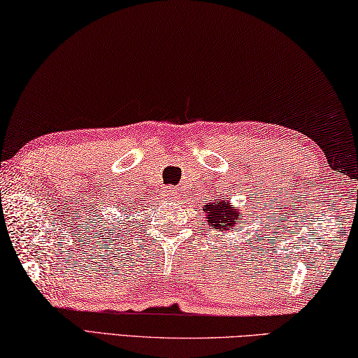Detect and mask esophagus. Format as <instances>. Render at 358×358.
<instances>
[{
	"label": "esophagus",
	"instance_id": "1",
	"mask_svg": "<svg viewBox=\"0 0 358 358\" xmlns=\"http://www.w3.org/2000/svg\"><path fill=\"white\" fill-rule=\"evenodd\" d=\"M174 192H176V189H173V188H166V192H165V198L166 199H173V198H176V196H174V194H176V193H174Z\"/></svg>",
	"mask_w": 358,
	"mask_h": 358
}]
</instances>
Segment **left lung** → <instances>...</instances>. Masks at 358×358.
<instances>
[{
	"mask_svg": "<svg viewBox=\"0 0 358 358\" xmlns=\"http://www.w3.org/2000/svg\"><path fill=\"white\" fill-rule=\"evenodd\" d=\"M202 211L206 213V220L210 227L224 233L233 231V229L238 227L241 220H243V211L233 206L225 196H222L221 199L208 202L207 206H203Z\"/></svg>",
	"mask_w": 358,
	"mask_h": 358,
	"instance_id": "obj_1",
	"label": "left lung"
}]
</instances>
